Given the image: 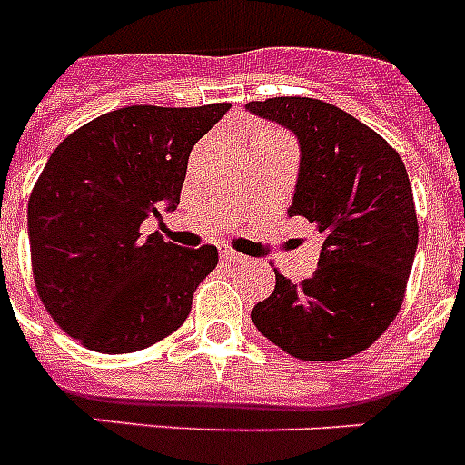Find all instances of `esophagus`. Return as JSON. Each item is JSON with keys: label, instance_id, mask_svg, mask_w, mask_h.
Instances as JSON below:
<instances>
[{"label": "esophagus", "instance_id": "obj_1", "mask_svg": "<svg viewBox=\"0 0 465 465\" xmlns=\"http://www.w3.org/2000/svg\"><path fill=\"white\" fill-rule=\"evenodd\" d=\"M222 260H226V262H236V265H241V262H248V258H245V255H241V252H236V251H229V248H226V251H222Z\"/></svg>", "mask_w": 465, "mask_h": 465}]
</instances>
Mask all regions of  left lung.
<instances>
[{
  "mask_svg": "<svg viewBox=\"0 0 465 465\" xmlns=\"http://www.w3.org/2000/svg\"><path fill=\"white\" fill-rule=\"evenodd\" d=\"M245 107L298 135L289 214L315 224L322 239L311 279L293 284L274 270V292L252 308V322L293 358L356 356L382 337L406 296L418 248L406 167L382 135L330 102L270 97Z\"/></svg>",
  "mask_w": 465,
  "mask_h": 465,
  "instance_id": "obj_1",
  "label": "left lung"
}]
</instances>
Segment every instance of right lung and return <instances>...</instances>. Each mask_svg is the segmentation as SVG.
Masks as SVG:
<instances>
[{"label":"right lung","mask_w":465,"mask_h":465,"mask_svg":"<svg viewBox=\"0 0 465 465\" xmlns=\"http://www.w3.org/2000/svg\"><path fill=\"white\" fill-rule=\"evenodd\" d=\"M232 107L114 109L66 135L28 200L37 296L59 327L100 353L153 346L183 324L217 248H181L141 224L179 205L195 143Z\"/></svg>","instance_id":"right-lung-1"}]
</instances>
